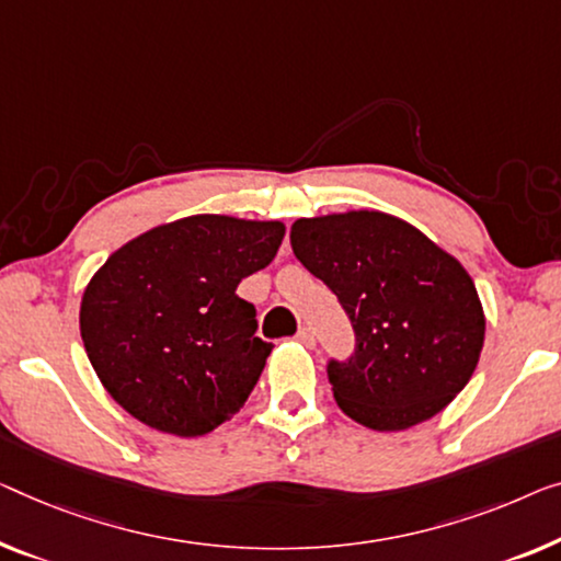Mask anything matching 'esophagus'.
I'll return each mask as SVG.
<instances>
[{
  "label": "esophagus",
  "instance_id": "obj_1",
  "mask_svg": "<svg viewBox=\"0 0 561 561\" xmlns=\"http://www.w3.org/2000/svg\"><path fill=\"white\" fill-rule=\"evenodd\" d=\"M297 342L299 345H305V347H314V334H312V330L309 328H302L297 332Z\"/></svg>",
  "mask_w": 561,
  "mask_h": 561
}]
</instances>
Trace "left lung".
I'll return each instance as SVG.
<instances>
[{
	"label": "left lung",
	"mask_w": 561,
	"mask_h": 561,
	"mask_svg": "<svg viewBox=\"0 0 561 561\" xmlns=\"http://www.w3.org/2000/svg\"><path fill=\"white\" fill-rule=\"evenodd\" d=\"M289 241L353 322L355 355L328 367L342 413L365 428L396 433L431 421L466 388L486 314L454 254L375 208L297 219Z\"/></svg>",
	"instance_id": "obj_1"
}]
</instances>
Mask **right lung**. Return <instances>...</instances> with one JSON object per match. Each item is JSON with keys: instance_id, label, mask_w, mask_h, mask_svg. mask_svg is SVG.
I'll use <instances>...</instances> for the list:
<instances>
[{"instance_id": "obj_1", "label": "right lung", "mask_w": 561, "mask_h": 561, "mask_svg": "<svg viewBox=\"0 0 561 561\" xmlns=\"http://www.w3.org/2000/svg\"><path fill=\"white\" fill-rule=\"evenodd\" d=\"M282 221L196 214L125 241L90 277L80 334L103 388L148 428L206 436L247 403L272 342L239 282L264 270Z\"/></svg>"}]
</instances>
